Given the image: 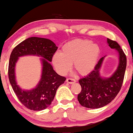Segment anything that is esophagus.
Returning <instances> with one entry per match:
<instances>
[{
  "label": "esophagus",
  "mask_w": 133,
  "mask_h": 133,
  "mask_svg": "<svg viewBox=\"0 0 133 133\" xmlns=\"http://www.w3.org/2000/svg\"><path fill=\"white\" fill-rule=\"evenodd\" d=\"M66 81L67 83H70V84H72V83L75 82L76 80H75V79H73V78H67Z\"/></svg>",
  "instance_id": "obj_1"
}]
</instances>
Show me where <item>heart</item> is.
<instances>
[{
    "label": "heart",
    "mask_w": 133,
    "mask_h": 133,
    "mask_svg": "<svg viewBox=\"0 0 133 133\" xmlns=\"http://www.w3.org/2000/svg\"><path fill=\"white\" fill-rule=\"evenodd\" d=\"M101 50L99 45L89 39H77L63 46L62 51L52 56L51 62L59 74L65 75L74 68L82 76L90 74L96 67Z\"/></svg>",
    "instance_id": "heart-1"
}]
</instances>
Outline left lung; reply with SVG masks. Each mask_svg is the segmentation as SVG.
I'll return each mask as SVG.
<instances>
[{
    "mask_svg": "<svg viewBox=\"0 0 133 133\" xmlns=\"http://www.w3.org/2000/svg\"><path fill=\"white\" fill-rule=\"evenodd\" d=\"M107 44L118 53L119 63L114 72L109 77H103L100 74L103 62L106 56L101 58L94 70L89 75L79 80L82 90L78 95V101L83 107L98 109L109 104L121 90L126 68V56L116 41L107 39Z\"/></svg>",
    "mask_w": 133,
    "mask_h": 133,
    "instance_id": "obj_1",
    "label": "left lung"
}]
</instances>
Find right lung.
Instances as JSON below:
<instances>
[{"label": "right lung", "mask_w": 133, "mask_h": 133, "mask_svg": "<svg viewBox=\"0 0 133 133\" xmlns=\"http://www.w3.org/2000/svg\"><path fill=\"white\" fill-rule=\"evenodd\" d=\"M51 40L31 37L23 41L14 48L10 56L8 75L10 85L20 102L32 111H42L49 107L54 99L56 90L66 80L59 75L51 65L52 56L57 50ZM37 56L42 65L41 78L37 85L31 90L22 89L16 82L15 65L19 57Z\"/></svg>", "instance_id": "1"}]
</instances>
